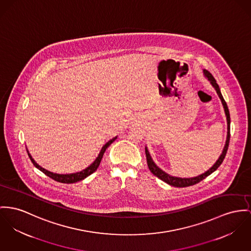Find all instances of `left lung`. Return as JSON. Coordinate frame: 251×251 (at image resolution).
Listing matches in <instances>:
<instances>
[{"mask_svg": "<svg viewBox=\"0 0 251 251\" xmlns=\"http://www.w3.org/2000/svg\"><path fill=\"white\" fill-rule=\"evenodd\" d=\"M205 76L208 78V80L211 82V84L213 85V87L215 88L217 94L219 97L221 98L222 100V103L224 105V108H225V112H226V119H227V138H226V145H225V148L223 150V153L220 155L219 159L216 161V163L213 165L212 167L206 171L205 173L201 174L198 176H195V177H191V178H181V177H175V176H169L168 174L163 172L162 170H160L155 164L154 163V161L152 160L150 154L147 150V148H145V154H146V159H147V164H148V167L151 171V173L153 174L155 176H157L159 179L163 180L164 182L175 186V187H187V186H191L194 185L196 183H199L200 181H201L203 178H205L206 176H208L210 174H212L214 171H216L218 169V167L223 163L225 157H226V154L227 152V149H228V145H229V139H230V115H229V111H228V107L226 105V102L225 101L224 97L222 96L221 92H220V88L218 86V84L216 83V80L215 78L213 77L212 75L204 70L203 71Z\"/></svg>", "mask_w": 251, "mask_h": 251, "instance_id": "obj_1", "label": "left lung"}]
</instances>
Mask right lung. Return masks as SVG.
Masks as SVG:
<instances>
[{
  "mask_svg": "<svg viewBox=\"0 0 251 251\" xmlns=\"http://www.w3.org/2000/svg\"><path fill=\"white\" fill-rule=\"evenodd\" d=\"M116 139V137H114L113 139H111L110 141H108V142L102 147V149H101L100 153L98 154L97 159H96L88 168H86L85 170H83V171H81V172H78V173L60 175V174H54L51 173V172H49L48 170H46V169L40 167L38 164L34 161V159L31 157V155L29 154V153H28V156H29L31 162L33 163V165H34L36 168H38L39 170L42 171L45 175H47L48 176H50V178L56 180L58 182H62V183H75V182H77V181H80V180L86 178L87 176H89L90 175H92V174L95 173V172L97 171V169L98 168L100 162H101V159H102V157H103V154L105 153L106 149H107ZM26 151H27V150H26Z\"/></svg>",
  "mask_w": 251,
  "mask_h": 251,
  "instance_id": "obj_1",
  "label": "right lung"
}]
</instances>
